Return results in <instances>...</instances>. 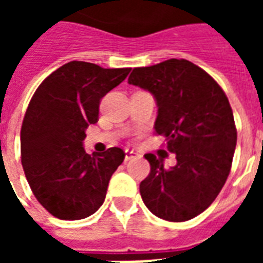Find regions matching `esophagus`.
I'll use <instances>...</instances> for the list:
<instances>
[{
    "instance_id": "34e87169",
    "label": "esophagus",
    "mask_w": 263,
    "mask_h": 263,
    "mask_svg": "<svg viewBox=\"0 0 263 263\" xmlns=\"http://www.w3.org/2000/svg\"><path fill=\"white\" fill-rule=\"evenodd\" d=\"M137 156H139V154L135 152V151H129V149H126L125 151V160H129L132 159V158H137Z\"/></svg>"
}]
</instances>
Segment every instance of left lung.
Here are the masks:
<instances>
[{
	"label": "left lung",
	"instance_id": "left-lung-1",
	"mask_svg": "<svg viewBox=\"0 0 263 263\" xmlns=\"http://www.w3.org/2000/svg\"><path fill=\"white\" fill-rule=\"evenodd\" d=\"M128 83L154 96L155 131L165 135L177 160L166 169L162 158L145 155L151 173L139 184L143 203L166 221L192 220L214 201L231 171L237 129L226 92L184 59L137 67Z\"/></svg>",
	"mask_w": 263,
	"mask_h": 263
}]
</instances>
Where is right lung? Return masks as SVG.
Here are the masks:
<instances>
[{
	"instance_id": "obj_1",
	"label": "right lung",
	"mask_w": 263,
	"mask_h": 263,
	"mask_svg": "<svg viewBox=\"0 0 263 263\" xmlns=\"http://www.w3.org/2000/svg\"><path fill=\"white\" fill-rule=\"evenodd\" d=\"M129 71L69 62L42 81L28 105L21 128L24 172L37 201L60 220L94 214L124 162L121 148L88 155L83 141L98 121L100 100Z\"/></svg>"
}]
</instances>
